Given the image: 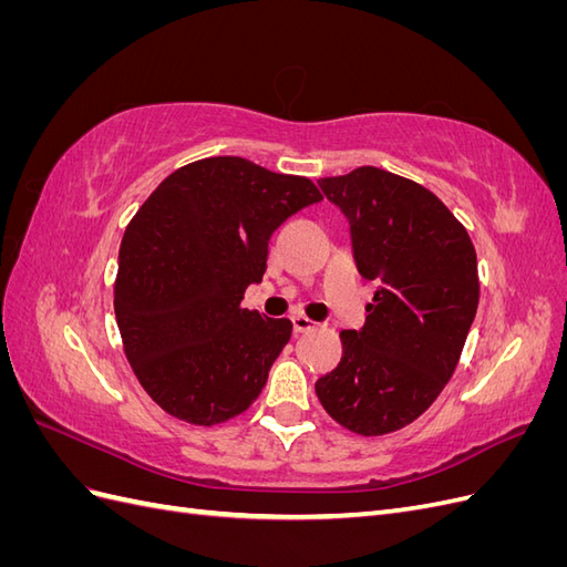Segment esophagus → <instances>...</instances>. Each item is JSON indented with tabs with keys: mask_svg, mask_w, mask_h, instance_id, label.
Masks as SVG:
<instances>
[{
	"mask_svg": "<svg viewBox=\"0 0 567 567\" xmlns=\"http://www.w3.org/2000/svg\"><path fill=\"white\" fill-rule=\"evenodd\" d=\"M290 321H293V331L296 333H307V331L315 329V321L307 319L305 315H293V317H290Z\"/></svg>",
	"mask_w": 567,
	"mask_h": 567,
	"instance_id": "esophagus-1",
	"label": "esophagus"
}]
</instances>
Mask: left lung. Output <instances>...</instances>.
<instances>
[{"mask_svg":"<svg viewBox=\"0 0 567 567\" xmlns=\"http://www.w3.org/2000/svg\"><path fill=\"white\" fill-rule=\"evenodd\" d=\"M319 186L346 215L357 271L375 293L315 390L348 431L385 435L419 419L452 379L477 310L475 248L447 205L411 179L364 165Z\"/></svg>","mask_w":567,"mask_h":567,"instance_id":"1","label":"left lung"}]
</instances>
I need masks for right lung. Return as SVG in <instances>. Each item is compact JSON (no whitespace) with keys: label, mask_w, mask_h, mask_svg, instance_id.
<instances>
[{"label":"right lung","mask_w":567,"mask_h":567,"mask_svg":"<svg viewBox=\"0 0 567 567\" xmlns=\"http://www.w3.org/2000/svg\"><path fill=\"white\" fill-rule=\"evenodd\" d=\"M321 200L307 177L238 156L158 184L120 244L115 319L136 379L167 414L215 425L246 411L293 331L241 307L267 271L269 238Z\"/></svg>","instance_id":"right-lung-1"}]
</instances>
